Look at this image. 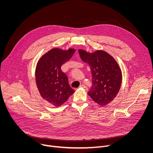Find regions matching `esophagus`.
<instances>
[{
    "label": "esophagus",
    "instance_id": "esophagus-1",
    "mask_svg": "<svg viewBox=\"0 0 153 153\" xmlns=\"http://www.w3.org/2000/svg\"><path fill=\"white\" fill-rule=\"evenodd\" d=\"M79 87H80V88H83L87 89V86L86 85H80Z\"/></svg>",
    "mask_w": 153,
    "mask_h": 153
}]
</instances>
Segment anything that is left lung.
Masks as SVG:
<instances>
[{
	"label": "left lung",
	"mask_w": 153,
	"mask_h": 153,
	"mask_svg": "<svg viewBox=\"0 0 153 153\" xmlns=\"http://www.w3.org/2000/svg\"><path fill=\"white\" fill-rule=\"evenodd\" d=\"M79 53L91 71L92 86L88 94L97 104L105 106L113 100L120 88L122 75L118 63L104 51L90 53L79 50Z\"/></svg>",
	"instance_id": "1"
}]
</instances>
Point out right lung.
I'll return each instance as SVG.
<instances>
[{
	"mask_svg": "<svg viewBox=\"0 0 153 153\" xmlns=\"http://www.w3.org/2000/svg\"><path fill=\"white\" fill-rule=\"evenodd\" d=\"M75 50L53 48L39 59L36 68V81L42 97L55 106L66 102L74 91L67 76L61 70L62 65L70 60Z\"/></svg>",
	"mask_w": 153,
	"mask_h": 153,
	"instance_id": "right-lung-1",
	"label": "right lung"
}]
</instances>
